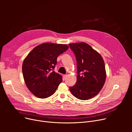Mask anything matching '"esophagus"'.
<instances>
[{"mask_svg":"<svg viewBox=\"0 0 132 132\" xmlns=\"http://www.w3.org/2000/svg\"><path fill=\"white\" fill-rule=\"evenodd\" d=\"M66 77H67L66 75H63V80H64L65 79V78H66Z\"/></svg>","mask_w":132,"mask_h":132,"instance_id":"34e87169","label":"esophagus"}]
</instances>
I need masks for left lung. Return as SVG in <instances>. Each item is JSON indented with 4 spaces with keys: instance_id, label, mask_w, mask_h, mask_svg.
<instances>
[{
    "instance_id": "1",
    "label": "left lung",
    "mask_w": 132,
    "mask_h": 132,
    "mask_svg": "<svg viewBox=\"0 0 132 132\" xmlns=\"http://www.w3.org/2000/svg\"><path fill=\"white\" fill-rule=\"evenodd\" d=\"M77 62V81L70 87L72 95L88 100L97 95L105 84L106 73L101 55L85 42L69 44Z\"/></svg>"
}]
</instances>
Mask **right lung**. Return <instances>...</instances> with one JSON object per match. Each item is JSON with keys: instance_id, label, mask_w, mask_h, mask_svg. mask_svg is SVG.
Wrapping results in <instances>:
<instances>
[{"instance_id": "add662e5", "label": "right lung", "mask_w": 132, "mask_h": 132, "mask_svg": "<svg viewBox=\"0 0 132 132\" xmlns=\"http://www.w3.org/2000/svg\"><path fill=\"white\" fill-rule=\"evenodd\" d=\"M68 48L66 44L44 43L34 47L25 58L22 67L23 77L34 96L46 98L55 93L62 79L53 70L58 57Z\"/></svg>"}]
</instances>
